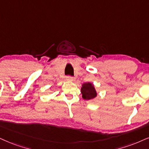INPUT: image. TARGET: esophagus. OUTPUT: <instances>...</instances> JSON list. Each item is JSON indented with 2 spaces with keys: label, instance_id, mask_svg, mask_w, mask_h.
Instances as JSON below:
<instances>
[{
  "label": "esophagus",
  "instance_id": "esophagus-1",
  "mask_svg": "<svg viewBox=\"0 0 149 149\" xmlns=\"http://www.w3.org/2000/svg\"><path fill=\"white\" fill-rule=\"evenodd\" d=\"M66 80L68 81H73V77L71 76H67L66 77Z\"/></svg>",
  "mask_w": 149,
  "mask_h": 149
}]
</instances>
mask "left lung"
<instances>
[{"instance_id":"obj_1","label":"left lung","mask_w":149,"mask_h":149,"mask_svg":"<svg viewBox=\"0 0 149 149\" xmlns=\"http://www.w3.org/2000/svg\"><path fill=\"white\" fill-rule=\"evenodd\" d=\"M82 97L84 100H91L97 97V92L93 84L88 82L82 84V87L81 88Z\"/></svg>"}]
</instances>
